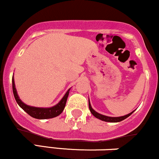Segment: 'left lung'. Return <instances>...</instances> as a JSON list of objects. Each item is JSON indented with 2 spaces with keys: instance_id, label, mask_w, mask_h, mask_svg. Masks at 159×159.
Listing matches in <instances>:
<instances>
[{
  "instance_id": "8db88e82",
  "label": "left lung",
  "mask_w": 159,
  "mask_h": 159,
  "mask_svg": "<svg viewBox=\"0 0 159 159\" xmlns=\"http://www.w3.org/2000/svg\"><path fill=\"white\" fill-rule=\"evenodd\" d=\"M89 109H90V111L91 112V114H92V115H94L95 117H97L98 119H100V120H101L102 121H106V122H111V123H117V122H120V121L124 120L126 118H127L128 117H129L130 115H131L134 112V111H135V110H134V111H132V112L128 114V115H124V116L109 117V116H106V115H101V114L97 112L95 110L93 109L92 107H91V102H90V100H89Z\"/></svg>"
}]
</instances>
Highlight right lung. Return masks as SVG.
Here are the masks:
<instances>
[{
  "label": "right lung",
  "mask_w": 159,
  "mask_h": 159,
  "mask_svg": "<svg viewBox=\"0 0 159 159\" xmlns=\"http://www.w3.org/2000/svg\"><path fill=\"white\" fill-rule=\"evenodd\" d=\"M70 89H69L67 92L65 93L61 100L59 101L57 105L52 106V107L49 108H41V107H35V106H28L27 104L24 103V102L21 101L19 97H18V93H17V90L16 89V85H15L14 77H12V91L13 94H14L15 99H16L17 103L18 106L26 111L28 115H30L31 117H34L36 119H50L53 118V117H57L62 112L63 110L65 109V104H66L67 99H68L69 92H70Z\"/></svg>",
  "instance_id": "right-lung-1"
}]
</instances>
